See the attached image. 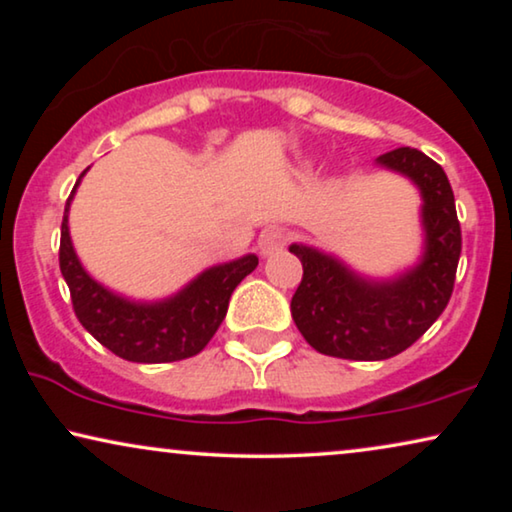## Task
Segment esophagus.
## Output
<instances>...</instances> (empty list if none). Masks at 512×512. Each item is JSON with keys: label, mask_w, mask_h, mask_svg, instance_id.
Segmentation results:
<instances>
[{"label": "esophagus", "mask_w": 512, "mask_h": 512, "mask_svg": "<svg viewBox=\"0 0 512 512\" xmlns=\"http://www.w3.org/2000/svg\"><path fill=\"white\" fill-rule=\"evenodd\" d=\"M286 240H289V237H286L282 228H268L263 230L261 237H258V251H261L263 256H272L275 251L286 247Z\"/></svg>", "instance_id": "esophagus-1"}]
</instances>
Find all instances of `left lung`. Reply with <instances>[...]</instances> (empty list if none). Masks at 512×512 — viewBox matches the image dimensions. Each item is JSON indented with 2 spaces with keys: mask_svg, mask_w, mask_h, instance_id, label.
I'll return each mask as SVG.
<instances>
[{
  "mask_svg": "<svg viewBox=\"0 0 512 512\" xmlns=\"http://www.w3.org/2000/svg\"><path fill=\"white\" fill-rule=\"evenodd\" d=\"M410 179L422 198V254L394 277H368L335 254L293 242L303 282L291 317L303 338L326 356L382 361L422 338L450 303L461 254V228L447 174L422 151L401 146L377 158Z\"/></svg>",
  "mask_w": 512,
  "mask_h": 512,
  "instance_id": "left-lung-1",
  "label": "left lung"
}]
</instances>
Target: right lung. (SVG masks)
I'll use <instances>...</instances> for the list:
<instances>
[{
	"mask_svg": "<svg viewBox=\"0 0 512 512\" xmlns=\"http://www.w3.org/2000/svg\"><path fill=\"white\" fill-rule=\"evenodd\" d=\"M86 172L69 195L60 233V272L76 317L97 342L125 361L170 363L200 354L226 317L235 286L256 270L258 256L244 254L212 265L167 298L135 300L111 291L83 268L69 235V207Z\"/></svg>",
	"mask_w": 512,
	"mask_h": 512,
	"instance_id": "1",
	"label": "right lung"
}]
</instances>
